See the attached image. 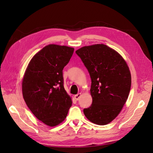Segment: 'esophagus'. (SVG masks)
<instances>
[{"label":"esophagus","mask_w":153,"mask_h":153,"mask_svg":"<svg viewBox=\"0 0 153 153\" xmlns=\"http://www.w3.org/2000/svg\"><path fill=\"white\" fill-rule=\"evenodd\" d=\"M80 96H81V93H78V94L75 95V96H74V98H75V99L76 100H79V98H80Z\"/></svg>","instance_id":"1"}]
</instances>
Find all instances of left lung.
Instances as JSON below:
<instances>
[{
	"instance_id": "obj_1",
	"label": "left lung",
	"mask_w": 153,
	"mask_h": 153,
	"mask_svg": "<svg viewBox=\"0 0 153 153\" xmlns=\"http://www.w3.org/2000/svg\"><path fill=\"white\" fill-rule=\"evenodd\" d=\"M91 78L92 103L84 109L85 117L98 125L110 123L128 98L131 77L122 56L103 44L85 46L76 51Z\"/></svg>"
}]
</instances>
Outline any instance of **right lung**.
<instances>
[{
	"label": "right lung",
	"mask_w": 153,
	"mask_h": 153,
	"mask_svg": "<svg viewBox=\"0 0 153 153\" xmlns=\"http://www.w3.org/2000/svg\"><path fill=\"white\" fill-rule=\"evenodd\" d=\"M73 52V48L66 46H46L30 60L23 78L22 93L27 106L49 126L61 123L72 105L64 87L62 70Z\"/></svg>",
	"instance_id": "obj_1"
}]
</instances>
